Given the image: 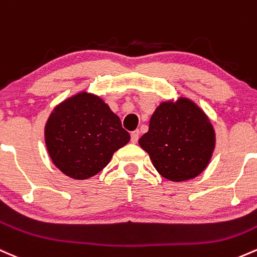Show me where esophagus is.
<instances>
[{
  "label": "esophagus",
  "mask_w": 257,
  "mask_h": 257,
  "mask_svg": "<svg viewBox=\"0 0 257 257\" xmlns=\"http://www.w3.org/2000/svg\"><path fill=\"white\" fill-rule=\"evenodd\" d=\"M139 135H140L139 131H134V132H132V134H131V140H132V143H133V144H137V143H138V140H139Z\"/></svg>",
  "instance_id": "34e87169"
}]
</instances>
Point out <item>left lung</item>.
<instances>
[{"label": "left lung", "instance_id": "1", "mask_svg": "<svg viewBox=\"0 0 257 257\" xmlns=\"http://www.w3.org/2000/svg\"><path fill=\"white\" fill-rule=\"evenodd\" d=\"M139 145L163 178L183 182L195 178L207 167L216 134L205 112L189 98L179 97L155 109Z\"/></svg>", "mask_w": 257, "mask_h": 257}]
</instances>
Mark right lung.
Segmentation results:
<instances>
[{
  "instance_id": "right-lung-1",
  "label": "right lung",
  "mask_w": 257,
  "mask_h": 257,
  "mask_svg": "<svg viewBox=\"0 0 257 257\" xmlns=\"http://www.w3.org/2000/svg\"><path fill=\"white\" fill-rule=\"evenodd\" d=\"M129 140L119 117L102 98L85 91L56 106L45 125L51 160L74 179H87L102 171Z\"/></svg>"
}]
</instances>
